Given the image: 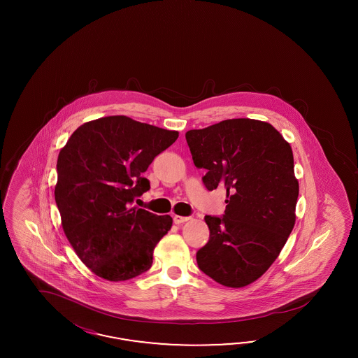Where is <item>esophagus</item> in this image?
<instances>
[{
    "label": "esophagus",
    "instance_id": "esophagus-1",
    "mask_svg": "<svg viewBox=\"0 0 358 358\" xmlns=\"http://www.w3.org/2000/svg\"><path fill=\"white\" fill-rule=\"evenodd\" d=\"M190 217H180V215H174L173 222L176 224H181V223H185V222H187Z\"/></svg>",
    "mask_w": 358,
    "mask_h": 358
}]
</instances>
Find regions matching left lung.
<instances>
[{
	"label": "left lung",
	"instance_id": "8db88e82",
	"mask_svg": "<svg viewBox=\"0 0 358 358\" xmlns=\"http://www.w3.org/2000/svg\"><path fill=\"white\" fill-rule=\"evenodd\" d=\"M207 190L227 192L222 217L206 215L208 243L198 268L227 287L259 280L278 257L295 224L299 184L292 147L271 123L222 120L185 135Z\"/></svg>",
	"mask_w": 358,
	"mask_h": 358
}]
</instances>
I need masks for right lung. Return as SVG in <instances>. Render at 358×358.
<instances>
[{
	"label": "right lung",
	"instance_id": "add662e5",
	"mask_svg": "<svg viewBox=\"0 0 358 358\" xmlns=\"http://www.w3.org/2000/svg\"><path fill=\"white\" fill-rule=\"evenodd\" d=\"M177 138V131L113 115L80 126L59 153L55 201L62 226L98 277L127 281L151 268L173 220L132 202L150 190L143 173Z\"/></svg>",
	"mask_w": 358,
	"mask_h": 358
}]
</instances>
